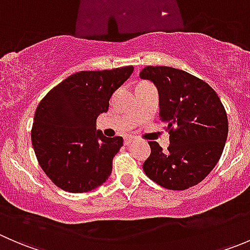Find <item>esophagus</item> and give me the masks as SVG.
<instances>
[{
  "instance_id": "esophagus-1",
  "label": "esophagus",
  "mask_w": 250,
  "mask_h": 250,
  "mask_svg": "<svg viewBox=\"0 0 250 250\" xmlns=\"http://www.w3.org/2000/svg\"><path fill=\"white\" fill-rule=\"evenodd\" d=\"M132 141H133L132 137H125V145H129V144H132Z\"/></svg>"
}]
</instances>
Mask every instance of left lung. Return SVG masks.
Returning a JSON list of instances; mask_svg holds the SVG:
<instances>
[{"instance_id": "left-lung-1", "label": "left lung", "mask_w": 250, "mask_h": 250, "mask_svg": "<svg viewBox=\"0 0 250 250\" xmlns=\"http://www.w3.org/2000/svg\"><path fill=\"white\" fill-rule=\"evenodd\" d=\"M140 78L157 87L160 120L167 125V151L148 141L151 155L146 175L169 190L197 185L213 170L225 147L228 115L215 90L200 78L169 66H146Z\"/></svg>"}]
</instances>
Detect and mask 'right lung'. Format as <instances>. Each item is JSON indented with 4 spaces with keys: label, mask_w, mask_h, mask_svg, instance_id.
Listing matches in <instances>:
<instances>
[{
    "label": "right lung",
    "mask_w": 250,
    "mask_h": 250,
    "mask_svg": "<svg viewBox=\"0 0 250 250\" xmlns=\"http://www.w3.org/2000/svg\"><path fill=\"white\" fill-rule=\"evenodd\" d=\"M133 66L80 71L53 88L37 106L31 130L35 155L48 178L72 193L92 191L112 172V160L123 138L97 130V118L107 112L116 89Z\"/></svg>",
    "instance_id": "add662e5"
}]
</instances>
